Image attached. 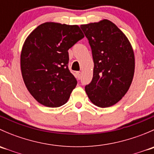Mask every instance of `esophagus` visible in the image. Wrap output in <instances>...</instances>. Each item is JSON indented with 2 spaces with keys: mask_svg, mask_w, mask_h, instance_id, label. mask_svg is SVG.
I'll return each mask as SVG.
<instances>
[{
  "mask_svg": "<svg viewBox=\"0 0 154 154\" xmlns=\"http://www.w3.org/2000/svg\"><path fill=\"white\" fill-rule=\"evenodd\" d=\"M75 77H77L78 80H80V77H81V74H80V72H79V71H77V72L75 73Z\"/></svg>",
  "mask_w": 154,
  "mask_h": 154,
  "instance_id": "obj_1",
  "label": "esophagus"
}]
</instances>
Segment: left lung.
I'll return each instance as SVG.
<instances>
[{
    "label": "left lung",
    "mask_w": 154,
    "mask_h": 154,
    "mask_svg": "<svg viewBox=\"0 0 154 154\" xmlns=\"http://www.w3.org/2000/svg\"><path fill=\"white\" fill-rule=\"evenodd\" d=\"M92 52L94 70L85 90L91 103L105 108L116 104L128 91L135 71L133 48L127 36L107 19L82 24Z\"/></svg>",
    "instance_id": "1"
}]
</instances>
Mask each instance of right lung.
I'll list each match as a JSON object with an SVG mask.
<instances>
[{"label": "right lung", "instance_id": "obj_1", "mask_svg": "<svg viewBox=\"0 0 154 154\" xmlns=\"http://www.w3.org/2000/svg\"><path fill=\"white\" fill-rule=\"evenodd\" d=\"M84 37L77 25L45 22L26 38L21 54L24 84L39 103L64 105L77 81L68 68V49Z\"/></svg>", "mask_w": 154, "mask_h": 154}]
</instances>
